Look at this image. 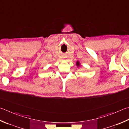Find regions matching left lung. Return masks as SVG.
I'll list each match as a JSON object with an SVG mask.
<instances>
[{"label":"left lung","mask_w":129,"mask_h":129,"mask_svg":"<svg viewBox=\"0 0 129 129\" xmlns=\"http://www.w3.org/2000/svg\"><path fill=\"white\" fill-rule=\"evenodd\" d=\"M76 65H77V67H80V62L78 61H77V62H76Z\"/></svg>","instance_id":"8db88e82"}]
</instances>
